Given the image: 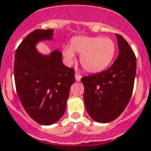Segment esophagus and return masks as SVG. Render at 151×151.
Wrapping results in <instances>:
<instances>
[{
  "instance_id": "esophagus-1",
  "label": "esophagus",
  "mask_w": 151,
  "mask_h": 151,
  "mask_svg": "<svg viewBox=\"0 0 151 151\" xmlns=\"http://www.w3.org/2000/svg\"><path fill=\"white\" fill-rule=\"evenodd\" d=\"M75 77H76V81H80L82 76H80L79 73H77V72H76V73L75 74Z\"/></svg>"
}]
</instances>
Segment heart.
I'll return each mask as SVG.
<instances>
[{"mask_svg": "<svg viewBox=\"0 0 151 151\" xmlns=\"http://www.w3.org/2000/svg\"><path fill=\"white\" fill-rule=\"evenodd\" d=\"M115 51V44L110 38L80 36L71 39L70 47H63V53L68 61L74 60L75 53L80 54V63L85 71L97 73L111 63Z\"/></svg>", "mask_w": 151, "mask_h": 151, "instance_id": "b5f03b06", "label": "heart"}]
</instances>
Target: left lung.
Here are the masks:
<instances>
[{"label": "left lung", "mask_w": 151, "mask_h": 151, "mask_svg": "<svg viewBox=\"0 0 151 151\" xmlns=\"http://www.w3.org/2000/svg\"><path fill=\"white\" fill-rule=\"evenodd\" d=\"M119 52L106 71L82 77L83 100L90 117L106 123L117 119L131 99L136 74V57L127 41L116 34Z\"/></svg>", "instance_id": "8db88e82"}]
</instances>
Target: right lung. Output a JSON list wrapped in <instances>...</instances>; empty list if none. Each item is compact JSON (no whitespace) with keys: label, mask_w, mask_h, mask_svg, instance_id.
I'll list each match as a JSON object with an SVG mask.
<instances>
[{"label":"right lung","mask_w":151,"mask_h":151,"mask_svg":"<svg viewBox=\"0 0 151 151\" xmlns=\"http://www.w3.org/2000/svg\"><path fill=\"white\" fill-rule=\"evenodd\" d=\"M53 29H36L18 46L14 78L18 97L28 115L41 125H51L64 114L75 71L63 63L62 53L54 50L43 55L38 42L52 39Z\"/></svg>","instance_id":"add662e5"}]
</instances>
